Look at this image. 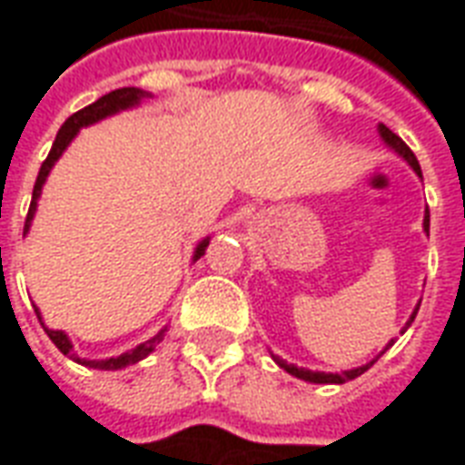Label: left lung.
I'll return each instance as SVG.
<instances>
[{
  "mask_svg": "<svg viewBox=\"0 0 465 465\" xmlns=\"http://www.w3.org/2000/svg\"><path fill=\"white\" fill-rule=\"evenodd\" d=\"M379 134H381V139L389 143L391 149L399 153V156H403V159L409 162L411 169H413V172H416L420 176L419 159L413 156V152H411L409 146H406V142L401 139L399 134H393L389 129V126H383V124H379ZM423 229H426V233H429V209H426V216H423ZM419 306H420V303H419ZM419 306L413 309L409 323L403 326V331H406V329H409V326H411V322L416 319V313H419ZM403 331H401V333H403ZM389 346H393V339H391V341L386 343V349H389ZM386 349H383V351H386ZM383 351H381V353H383ZM381 353H379V356H381ZM379 356H376V359H379ZM376 359H373V361H376ZM273 361H276V363H279V366H282V369L286 371V373H292V376H296V379H302V381H309V383H346V381L356 379V376H361L363 371H369L371 366H373V361H369V363H363V366H359V369L341 371V373H323V371L299 369V366H293V363H286V361L279 359V356H273Z\"/></svg>",
  "mask_w": 465,
  "mask_h": 465,
  "instance_id": "1",
  "label": "left lung"
}]
</instances>
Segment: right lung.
I'll use <instances>...</instances> for the list:
<instances>
[{"mask_svg":"<svg viewBox=\"0 0 465 465\" xmlns=\"http://www.w3.org/2000/svg\"><path fill=\"white\" fill-rule=\"evenodd\" d=\"M149 96H152L149 92L136 89V86H122V89H114V92L104 94L102 99H96L94 104L79 109L76 114H72L64 124H62V129H59V134H56L54 143H52V152H49V156H46L45 163H42V169H39V176H36L35 192H32V203H29V213H26V222H25V233L29 232V226H32V219H35V212H36V202H39V193H42V186H45L46 176H49V172H52V166H54L56 159L64 153L66 146H69L72 139L79 134V129H82V126H89V124L102 122V119L116 114V112H124V109H132V106L142 104L143 99H149ZM206 246H209V236H206L203 242H199L196 252H193V262H196V259H202L203 252H206ZM35 312L36 316H39V322H42V313H39L36 306H35ZM42 326H45V323H42ZM45 331L46 336L52 339V343H54L56 349L62 351L64 356H69V359H74L76 363L89 366V369H99V371H119V369H126V366H132V363H136V361L146 359V356L153 351V346L162 341L166 329H162V331L156 333V336H152L149 341L139 343L136 349L126 351V353H122V356H112V359H99V361L79 359V356L74 353V346H72V341H69V336H66L64 331H54V329H46V326H45Z\"/></svg>","mask_w":465,"mask_h":465,"instance_id":"1","label":"right lung"}]
</instances>
